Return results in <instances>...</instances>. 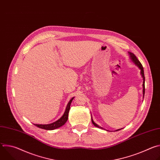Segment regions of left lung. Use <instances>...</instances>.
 Instances as JSON below:
<instances>
[{"mask_svg":"<svg viewBox=\"0 0 160 160\" xmlns=\"http://www.w3.org/2000/svg\"><path fill=\"white\" fill-rule=\"evenodd\" d=\"M129 54H130V56L132 60L133 61V62H134L137 66H138L140 68V70H141V75H142V78H143V84H142V85H143V97H144V93H145V85H144V83H145V77H144V69H143L142 65V64L141 63V62L138 60V59L137 58V57H136L133 53L129 52ZM92 123H93V125H94V126H96V127H99V128H102V127H99L98 124H96V123L93 121L92 118ZM120 130V129H118V130H117V131H118V130Z\"/></svg>","mask_w":160,"mask_h":160,"instance_id":"8db88e82","label":"left lung"}]
</instances>
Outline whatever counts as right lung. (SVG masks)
<instances>
[{
	"label": "right lung",
	"instance_id": "add662e5",
	"mask_svg": "<svg viewBox=\"0 0 160 160\" xmlns=\"http://www.w3.org/2000/svg\"><path fill=\"white\" fill-rule=\"evenodd\" d=\"M73 98H73L70 101V102L68 103V105L66 106V110H65V112L64 113V115L58 121H56V122H54L52 123L48 124V125H40V124H38H38H34V125L35 126H37V127H38V128H42V129H45V130H49L58 128L62 126L63 125H64V123L68 120V113H69V111H70V105H71L72 101H73Z\"/></svg>",
	"mask_w": 160,
	"mask_h": 160
}]
</instances>
